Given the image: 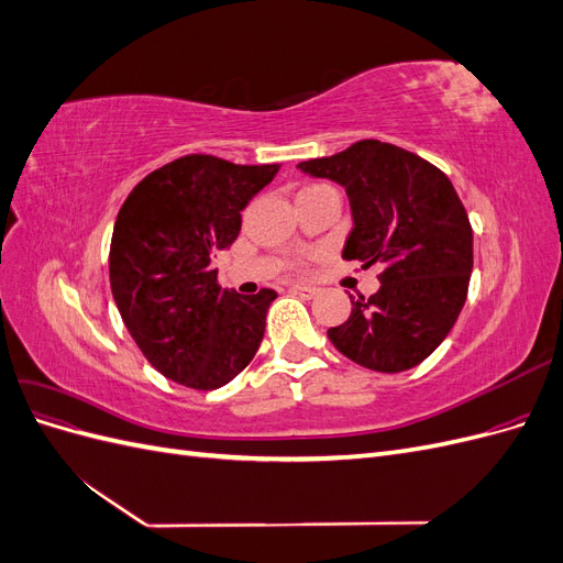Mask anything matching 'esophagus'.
Masks as SVG:
<instances>
[{
    "mask_svg": "<svg viewBox=\"0 0 563 563\" xmlns=\"http://www.w3.org/2000/svg\"><path fill=\"white\" fill-rule=\"evenodd\" d=\"M288 291H291L294 296H300L305 300H310V298H314L319 294V288L308 286V284H291V286H288Z\"/></svg>",
    "mask_w": 563,
    "mask_h": 563,
    "instance_id": "esophagus-1",
    "label": "esophagus"
}]
</instances>
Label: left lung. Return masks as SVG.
Wrapping results in <instances>:
<instances>
[{"mask_svg": "<svg viewBox=\"0 0 563 563\" xmlns=\"http://www.w3.org/2000/svg\"><path fill=\"white\" fill-rule=\"evenodd\" d=\"M298 168L345 187L352 232L343 258L383 265L378 291L352 298V314L329 329V340L371 371L418 366L453 329L472 275V228L451 180L380 141H360Z\"/></svg>", "mask_w": 563, "mask_h": 563, "instance_id": "obj_1", "label": "left lung"}]
</instances>
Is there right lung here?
Returning <instances> with one entry per match:
<instances>
[{
  "label": "right lung",
  "instance_id": "right-lung-1",
  "mask_svg": "<svg viewBox=\"0 0 563 563\" xmlns=\"http://www.w3.org/2000/svg\"><path fill=\"white\" fill-rule=\"evenodd\" d=\"M277 172L279 164L187 155L145 176L119 209L112 296L135 345L168 380L223 387L258 350L277 294L225 291L211 255L232 246L242 211Z\"/></svg>",
  "mask_w": 563,
  "mask_h": 563
}]
</instances>
